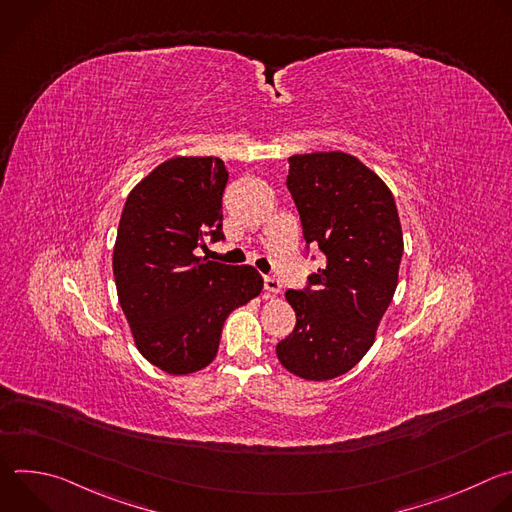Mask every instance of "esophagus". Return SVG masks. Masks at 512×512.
Returning <instances> with one entry per match:
<instances>
[{
	"label": "esophagus",
	"mask_w": 512,
	"mask_h": 512,
	"mask_svg": "<svg viewBox=\"0 0 512 512\" xmlns=\"http://www.w3.org/2000/svg\"><path fill=\"white\" fill-rule=\"evenodd\" d=\"M279 291H281L279 279L277 277H265V294H267V298L269 296H277Z\"/></svg>",
	"instance_id": "obj_1"
}]
</instances>
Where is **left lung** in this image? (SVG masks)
<instances>
[{"label": "left lung", "instance_id": "8db88e82", "mask_svg": "<svg viewBox=\"0 0 512 512\" xmlns=\"http://www.w3.org/2000/svg\"><path fill=\"white\" fill-rule=\"evenodd\" d=\"M287 190L322 267L287 289L296 328L277 344L283 367L306 381L344 375L369 352L399 277L403 233L389 186L344 152L289 158Z\"/></svg>", "mask_w": 512, "mask_h": 512}]
</instances>
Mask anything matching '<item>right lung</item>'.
<instances>
[{
	"label": "right lung",
	"instance_id": "obj_1",
	"mask_svg": "<svg viewBox=\"0 0 512 512\" xmlns=\"http://www.w3.org/2000/svg\"><path fill=\"white\" fill-rule=\"evenodd\" d=\"M227 180L221 158H172L129 192L121 212L113 249L119 304L137 350L170 375L208 367L229 314L263 289L255 267L196 255L206 237L225 239Z\"/></svg>",
	"mask_w": 512,
	"mask_h": 512
}]
</instances>
